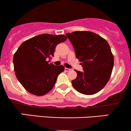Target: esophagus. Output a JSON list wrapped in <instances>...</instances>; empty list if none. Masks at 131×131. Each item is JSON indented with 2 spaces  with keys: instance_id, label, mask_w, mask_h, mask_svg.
Returning a JSON list of instances; mask_svg holds the SVG:
<instances>
[{
  "instance_id": "1",
  "label": "esophagus",
  "mask_w": 131,
  "mask_h": 131,
  "mask_svg": "<svg viewBox=\"0 0 131 131\" xmlns=\"http://www.w3.org/2000/svg\"><path fill=\"white\" fill-rule=\"evenodd\" d=\"M70 70H71V69H68V68H65V70L66 72H69V71H70Z\"/></svg>"
}]
</instances>
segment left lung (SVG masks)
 Returning a JSON list of instances; mask_svg holds the SVG:
<instances>
[{
  "mask_svg": "<svg viewBox=\"0 0 131 131\" xmlns=\"http://www.w3.org/2000/svg\"><path fill=\"white\" fill-rule=\"evenodd\" d=\"M66 35L84 70H75L77 77L72 81L73 88L86 95L98 93L108 81L114 65L110 45L104 38L92 32L75 31Z\"/></svg>",
  "mask_w": 131,
  "mask_h": 131,
  "instance_id": "8db88e82",
  "label": "left lung"
}]
</instances>
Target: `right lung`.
I'll return each instance as SVG.
<instances>
[{
    "label": "right lung",
    "instance_id": "right-lung-1",
    "mask_svg": "<svg viewBox=\"0 0 131 131\" xmlns=\"http://www.w3.org/2000/svg\"><path fill=\"white\" fill-rule=\"evenodd\" d=\"M67 40L64 35H38L23 43L13 56L17 79L29 93L43 96L53 89L57 78L64 72L62 65L49 62L57 45Z\"/></svg>",
    "mask_w": 131,
    "mask_h": 131
}]
</instances>
